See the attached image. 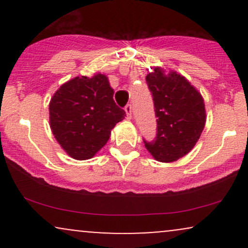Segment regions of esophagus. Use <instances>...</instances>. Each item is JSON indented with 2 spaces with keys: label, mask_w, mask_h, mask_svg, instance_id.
I'll use <instances>...</instances> for the list:
<instances>
[{
  "label": "esophagus",
  "mask_w": 248,
  "mask_h": 248,
  "mask_svg": "<svg viewBox=\"0 0 248 248\" xmlns=\"http://www.w3.org/2000/svg\"><path fill=\"white\" fill-rule=\"evenodd\" d=\"M124 112H126V114H127V116L128 118H132V105L130 104H128L126 107H124Z\"/></svg>",
  "instance_id": "1"
}]
</instances>
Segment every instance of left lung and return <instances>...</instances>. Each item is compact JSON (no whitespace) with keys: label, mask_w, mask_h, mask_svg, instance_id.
<instances>
[{"label":"left lung","mask_w":248,"mask_h":248,"mask_svg":"<svg viewBox=\"0 0 248 248\" xmlns=\"http://www.w3.org/2000/svg\"><path fill=\"white\" fill-rule=\"evenodd\" d=\"M146 80L153 94L157 136L144 146L156 161L170 163L196 146L205 127L206 110L201 92L176 71L154 67Z\"/></svg>","instance_id":"1"}]
</instances>
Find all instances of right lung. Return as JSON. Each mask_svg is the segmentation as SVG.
Segmentation results:
<instances>
[{"instance_id":"1","label":"right lung","mask_w":248,"mask_h":248,"mask_svg":"<svg viewBox=\"0 0 248 248\" xmlns=\"http://www.w3.org/2000/svg\"><path fill=\"white\" fill-rule=\"evenodd\" d=\"M113 95L104 73L76 77L56 91L49 104L50 128L67 155L90 160L107 143L112 129L126 114Z\"/></svg>"}]
</instances>
